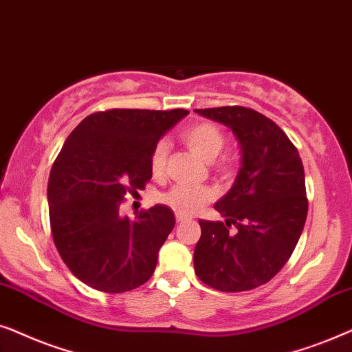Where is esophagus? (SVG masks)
Listing matches in <instances>:
<instances>
[{"instance_id":"obj_1","label":"esophagus","mask_w":352,"mask_h":352,"mask_svg":"<svg viewBox=\"0 0 352 352\" xmlns=\"http://www.w3.org/2000/svg\"><path fill=\"white\" fill-rule=\"evenodd\" d=\"M175 217H177V222H179V223H184V222H186V220H188V217H186V215L180 214V212H177Z\"/></svg>"}]
</instances>
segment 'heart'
Here are the masks:
<instances>
[{"mask_svg":"<svg viewBox=\"0 0 352 352\" xmlns=\"http://www.w3.org/2000/svg\"><path fill=\"white\" fill-rule=\"evenodd\" d=\"M182 140L186 143V146L195 153L196 156L204 159L206 162H212L215 157L222 153L225 137L220 132L219 127L209 122H199V124H193L186 127L182 132ZM167 154H168V144L166 142H159L154 146L151 153V170L154 175H162L166 170L167 164ZM217 170L222 175L230 173V164L227 161H220L217 166ZM214 190L209 186H193V185H175L172 190H168L166 195H162V201L167 206H170L177 212L190 215L196 212V210L203 208L210 201L214 199Z\"/></svg>","mask_w":352,"mask_h":352,"instance_id":"obj_1","label":"heart"}]
</instances>
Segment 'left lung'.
<instances>
[{"label": "left lung", "instance_id": "8db88e82", "mask_svg": "<svg viewBox=\"0 0 352 352\" xmlns=\"http://www.w3.org/2000/svg\"><path fill=\"white\" fill-rule=\"evenodd\" d=\"M195 111L232 129L241 149L235 184L214 206L225 222L199 220L195 272L219 292L254 289L282 270L306 223L301 157L287 133L254 109L223 106Z\"/></svg>", "mask_w": 352, "mask_h": 352}]
</instances>
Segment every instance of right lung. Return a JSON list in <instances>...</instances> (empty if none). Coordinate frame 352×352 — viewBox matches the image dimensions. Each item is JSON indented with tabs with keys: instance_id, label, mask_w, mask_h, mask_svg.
<instances>
[{
	"instance_id": "add662e5",
	"label": "right lung",
	"mask_w": 352,
	"mask_h": 352,
	"mask_svg": "<svg viewBox=\"0 0 352 352\" xmlns=\"http://www.w3.org/2000/svg\"><path fill=\"white\" fill-rule=\"evenodd\" d=\"M185 109H109L88 116L65 140L48 182L50 223L64 264L104 293L142 287L175 225L156 204L133 220L120 217L125 196L151 180V153Z\"/></svg>"
}]
</instances>
